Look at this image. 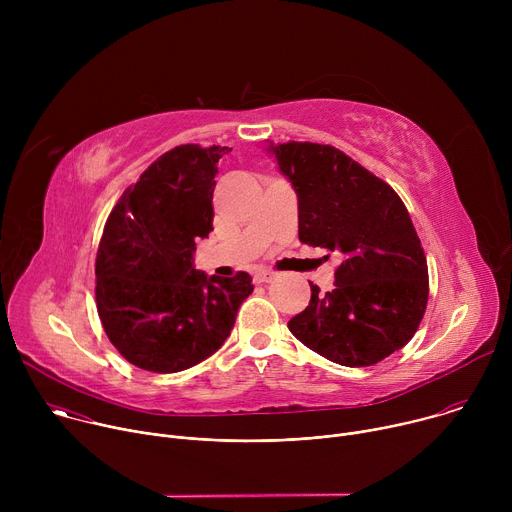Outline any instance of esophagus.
Instances as JSON below:
<instances>
[{"label": "esophagus", "mask_w": 512, "mask_h": 512, "mask_svg": "<svg viewBox=\"0 0 512 512\" xmlns=\"http://www.w3.org/2000/svg\"><path fill=\"white\" fill-rule=\"evenodd\" d=\"M273 277H275V273L269 271V269H259V271L253 273V281H255V283H267V281H271Z\"/></svg>", "instance_id": "esophagus-1"}]
</instances>
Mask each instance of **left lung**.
Returning a JSON list of instances; mask_svg holds the SVG:
<instances>
[{"instance_id": "left-lung-1", "label": "left lung", "mask_w": 512, "mask_h": 512, "mask_svg": "<svg viewBox=\"0 0 512 512\" xmlns=\"http://www.w3.org/2000/svg\"><path fill=\"white\" fill-rule=\"evenodd\" d=\"M298 194L300 241L338 253L334 289L312 298L289 332L342 367H373L417 332L429 296L427 261L399 194L334 145L269 148ZM330 257V255H326Z\"/></svg>"}]
</instances>
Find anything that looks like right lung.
<instances>
[{"label":"right lung","mask_w":512,"mask_h":512,"mask_svg":"<svg viewBox=\"0 0 512 512\" xmlns=\"http://www.w3.org/2000/svg\"><path fill=\"white\" fill-rule=\"evenodd\" d=\"M231 148L176 145L111 210L95 261L103 330L137 369L178 373L223 346L253 291L245 271L206 277L194 241L212 231L216 164Z\"/></svg>","instance_id":"right-lung-1"}]
</instances>
